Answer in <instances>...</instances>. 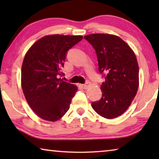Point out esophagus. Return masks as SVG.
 I'll return each mask as SVG.
<instances>
[{"label": "esophagus", "instance_id": "esophagus-1", "mask_svg": "<svg viewBox=\"0 0 159 159\" xmlns=\"http://www.w3.org/2000/svg\"><path fill=\"white\" fill-rule=\"evenodd\" d=\"M90 81H87L86 82L85 84H82L80 85V86L83 88V89H87V88H88L90 86Z\"/></svg>", "mask_w": 159, "mask_h": 159}]
</instances>
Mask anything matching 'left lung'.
Returning <instances> with one entry per match:
<instances>
[{"label":"left lung","mask_w":159,"mask_h":159,"mask_svg":"<svg viewBox=\"0 0 159 159\" xmlns=\"http://www.w3.org/2000/svg\"><path fill=\"white\" fill-rule=\"evenodd\" d=\"M95 48L99 71L105 81L100 100L92 107L101 116L112 119L123 114L133 102L139 87V66L135 54L120 37L109 34L84 36Z\"/></svg>","instance_id":"left-lung-1"}]
</instances>
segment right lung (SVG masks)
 Instances as JSON below:
<instances>
[{
	"label": "right lung",
	"instance_id": "obj_1",
	"mask_svg": "<svg viewBox=\"0 0 159 159\" xmlns=\"http://www.w3.org/2000/svg\"><path fill=\"white\" fill-rule=\"evenodd\" d=\"M82 36L47 35L31 45L24 58L21 85L26 100L38 116L57 121L69 109L76 85L64 81L66 52Z\"/></svg>",
	"mask_w": 159,
	"mask_h": 159
}]
</instances>
